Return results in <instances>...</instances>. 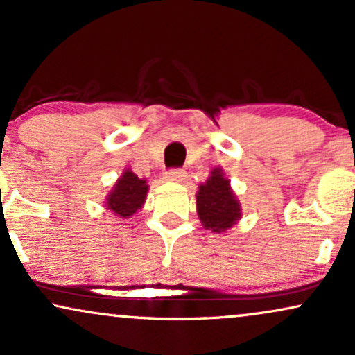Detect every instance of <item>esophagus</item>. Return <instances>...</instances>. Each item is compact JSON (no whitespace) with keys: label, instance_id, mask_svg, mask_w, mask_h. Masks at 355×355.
<instances>
[{"label":"esophagus","instance_id":"34e87169","mask_svg":"<svg viewBox=\"0 0 355 355\" xmlns=\"http://www.w3.org/2000/svg\"><path fill=\"white\" fill-rule=\"evenodd\" d=\"M185 178H187V172L182 168H173L170 170V172H166V180L170 182L180 183V182H185Z\"/></svg>","mask_w":355,"mask_h":355}]
</instances>
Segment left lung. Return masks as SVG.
<instances>
[{
	"label": "left lung",
	"mask_w": 355,
	"mask_h": 355,
	"mask_svg": "<svg viewBox=\"0 0 355 355\" xmlns=\"http://www.w3.org/2000/svg\"><path fill=\"white\" fill-rule=\"evenodd\" d=\"M196 211L205 228L215 233L226 232L241 218V205L220 166L213 168L207 182L198 187Z\"/></svg>",
	"instance_id": "1"
}]
</instances>
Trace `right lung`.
Instances as JSON below:
<instances>
[{"mask_svg":"<svg viewBox=\"0 0 355 355\" xmlns=\"http://www.w3.org/2000/svg\"><path fill=\"white\" fill-rule=\"evenodd\" d=\"M147 191V182L137 177L130 168H127L122 177L115 182L114 189L110 190L107 200H105V207L117 218H130L144 207Z\"/></svg>","mask_w":355,"mask_h":355,"instance_id":"1","label":"right lung"}]
</instances>
